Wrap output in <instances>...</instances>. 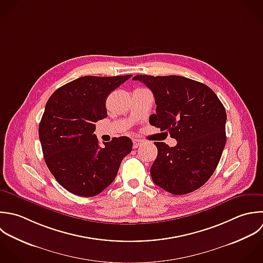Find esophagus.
Returning <instances> with one entry per match:
<instances>
[{
  "label": "esophagus",
  "mask_w": 263,
  "mask_h": 263,
  "mask_svg": "<svg viewBox=\"0 0 263 263\" xmlns=\"http://www.w3.org/2000/svg\"><path fill=\"white\" fill-rule=\"evenodd\" d=\"M141 143H142L141 140H139V139H133V147H134V148L139 147V146L141 145Z\"/></svg>",
  "instance_id": "1"
}]
</instances>
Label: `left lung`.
Wrapping results in <instances>:
<instances>
[{"label": "left lung", "instance_id": "left-lung-1", "mask_svg": "<svg viewBox=\"0 0 263 263\" xmlns=\"http://www.w3.org/2000/svg\"><path fill=\"white\" fill-rule=\"evenodd\" d=\"M152 90L157 104L149 124L176 139L170 147L155 142L158 156L151 168L153 181L173 195L204 185L214 173L227 142V111L207 85L180 76L133 78Z\"/></svg>", "mask_w": 263, "mask_h": 263}]
</instances>
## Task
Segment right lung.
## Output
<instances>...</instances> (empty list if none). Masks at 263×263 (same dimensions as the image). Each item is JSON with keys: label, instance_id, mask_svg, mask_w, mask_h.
I'll use <instances>...</instances> for the list:
<instances>
[{"label": "right lung", "instance_id": "1", "mask_svg": "<svg viewBox=\"0 0 263 263\" xmlns=\"http://www.w3.org/2000/svg\"><path fill=\"white\" fill-rule=\"evenodd\" d=\"M132 77L85 76L58 88L48 99L39 125L47 167L57 182L80 197H94L116 178L132 140L98 143L95 123L107 117V96Z\"/></svg>", "mask_w": 263, "mask_h": 263}]
</instances>
